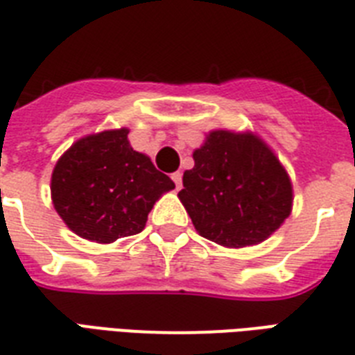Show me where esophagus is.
I'll use <instances>...</instances> for the list:
<instances>
[{
	"mask_svg": "<svg viewBox=\"0 0 355 355\" xmlns=\"http://www.w3.org/2000/svg\"><path fill=\"white\" fill-rule=\"evenodd\" d=\"M173 182H175V186H177V189H180V186H182V173L180 171H175L171 175Z\"/></svg>",
	"mask_w": 355,
	"mask_h": 355,
	"instance_id": "obj_1",
	"label": "esophagus"
}]
</instances>
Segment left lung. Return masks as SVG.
Wrapping results in <instances>:
<instances>
[{"instance_id": "1", "label": "left lung", "mask_w": 355, "mask_h": 355, "mask_svg": "<svg viewBox=\"0 0 355 355\" xmlns=\"http://www.w3.org/2000/svg\"><path fill=\"white\" fill-rule=\"evenodd\" d=\"M193 160L178 197L206 239L234 248L256 245L291 214V180L254 134L214 130Z\"/></svg>"}]
</instances>
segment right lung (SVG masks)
Instances as JSON below:
<instances>
[{
  "label": "right lung",
  "mask_w": 355,
  "mask_h": 355,
  "mask_svg": "<svg viewBox=\"0 0 355 355\" xmlns=\"http://www.w3.org/2000/svg\"><path fill=\"white\" fill-rule=\"evenodd\" d=\"M127 134L118 128L80 138L53 169L55 210L90 241L112 243L139 234L158 197L175 188L149 156L130 147Z\"/></svg>",
  "instance_id": "obj_1"
}]
</instances>
